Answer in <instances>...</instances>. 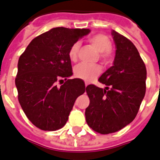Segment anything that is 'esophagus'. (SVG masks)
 <instances>
[{
  "label": "esophagus",
  "mask_w": 160,
  "mask_h": 160,
  "mask_svg": "<svg viewBox=\"0 0 160 160\" xmlns=\"http://www.w3.org/2000/svg\"><path fill=\"white\" fill-rule=\"evenodd\" d=\"M85 87H86V86H87V85H88V84H87V83H85Z\"/></svg>",
  "instance_id": "1"
}]
</instances>
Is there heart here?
I'll list each match as a JSON object with an SVG mask.
<instances>
[{
	"instance_id": "b5f03b06",
	"label": "heart",
	"mask_w": 160,
	"mask_h": 160,
	"mask_svg": "<svg viewBox=\"0 0 160 160\" xmlns=\"http://www.w3.org/2000/svg\"><path fill=\"white\" fill-rule=\"evenodd\" d=\"M89 42H91L97 50L101 52L100 56L104 62H107L111 58L112 42L107 35L102 33L93 35L89 38ZM80 47V42H76L73 43L69 48L68 56L71 62H75L77 60ZM101 71H102V69L97 64H80L75 67L74 75L75 77L81 79L85 81H91L95 80L101 74Z\"/></svg>"
}]
</instances>
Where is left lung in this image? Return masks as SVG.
<instances>
[{"label":"left lung","instance_id":"8db88e82","mask_svg":"<svg viewBox=\"0 0 160 160\" xmlns=\"http://www.w3.org/2000/svg\"><path fill=\"white\" fill-rule=\"evenodd\" d=\"M112 35L117 48L113 65L99 78L107 87L89 85L85 89L90 98L86 122L102 134L118 132L132 122L146 91L147 70L137 48L118 32L112 30Z\"/></svg>","mask_w":160,"mask_h":160}]
</instances>
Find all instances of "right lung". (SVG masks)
<instances>
[{
    "label": "right lung",
    "mask_w": 160,
    "mask_h": 160,
    "mask_svg": "<svg viewBox=\"0 0 160 160\" xmlns=\"http://www.w3.org/2000/svg\"><path fill=\"white\" fill-rule=\"evenodd\" d=\"M90 29L54 28L31 41L20 56L15 83L18 101L29 121L44 131L63 128L78 96L85 91L73 75L68 52ZM65 83L58 88V80Z\"/></svg>",
    "instance_id": "right-lung-1"
}]
</instances>
